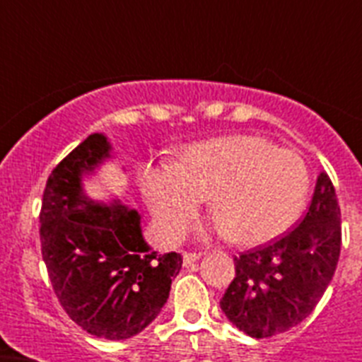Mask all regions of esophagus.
Segmentation results:
<instances>
[{
  "instance_id": "obj_1",
  "label": "esophagus",
  "mask_w": 362,
  "mask_h": 362,
  "mask_svg": "<svg viewBox=\"0 0 362 362\" xmlns=\"http://www.w3.org/2000/svg\"><path fill=\"white\" fill-rule=\"evenodd\" d=\"M201 254H196V252H185L183 254V264L185 267H192V264L199 261Z\"/></svg>"
}]
</instances>
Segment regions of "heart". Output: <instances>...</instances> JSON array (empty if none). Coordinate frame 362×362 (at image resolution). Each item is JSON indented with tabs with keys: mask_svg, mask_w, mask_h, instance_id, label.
I'll list each match as a JSON object with an SVG mask.
<instances>
[{
	"mask_svg": "<svg viewBox=\"0 0 362 362\" xmlns=\"http://www.w3.org/2000/svg\"><path fill=\"white\" fill-rule=\"evenodd\" d=\"M139 187L168 238L185 235L212 194L214 232L252 246L296 225L308 197L310 172L299 153L263 136L238 134L190 145L177 163L143 165Z\"/></svg>",
	"mask_w": 362,
	"mask_h": 362,
	"instance_id": "b5f03b06",
	"label": "heart"
}]
</instances>
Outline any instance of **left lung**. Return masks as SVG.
<instances>
[{
    "label": "left lung",
    "instance_id": "left-lung-1",
    "mask_svg": "<svg viewBox=\"0 0 362 362\" xmlns=\"http://www.w3.org/2000/svg\"><path fill=\"white\" fill-rule=\"evenodd\" d=\"M341 254V209L321 172L312 203L292 232L235 257V277L221 299L232 325L255 339L305 321L328 288Z\"/></svg>",
    "mask_w": 362,
    "mask_h": 362
}]
</instances>
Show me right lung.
I'll return each instance as SVG.
<instances>
[{"mask_svg":"<svg viewBox=\"0 0 362 362\" xmlns=\"http://www.w3.org/2000/svg\"><path fill=\"white\" fill-rule=\"evenodd\" d=\"M110 150L105 134H90L54 168L43 192L40 238L69 317L90 335L123 341L158 317L183 257L146 245L137 210L86 196L83 175L95 174Z\"/></svg>","mask_w":362,"mask_h":362,"instance_id":"obj_1","label":"right lung"}]
</instances>
